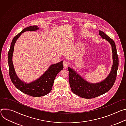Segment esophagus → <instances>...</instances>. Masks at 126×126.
I'll list each match as a JSON object with an SVG mask.
<instances>
[{
  "label": "esophagus",
  "mask_w": 126,
  "mask_h": 126,
  "mask_svg": "<svg viewBox=\"0 0 126 126\" xmlns=\"http://www.w3.org/2000/svg\"><path fill=\"white\" fill-rule=\"evenodd\" d=\"M63 65L64 68H66L67 67V65H68L67 62H66V61H63Z\"/></svg>",
  "instance_id": "34e87169"
}]
</instances>
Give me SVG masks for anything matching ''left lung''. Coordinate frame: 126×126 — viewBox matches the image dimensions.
Here are the masks:
<instances>
[{
	"label": "left lung",
	"mask_w": 126,
	"mask_h": 126,
	"mask_svg": "<svg viewBox=\"0 0 126 126\" xmlns=\"http://www.w3.org/2000/svg\"><path fill=\"white\" fill-rule=\"evenodd\" d=\"M99 34L102 38L107 40L111 46L113 64L108 76L101 82L92 83L83 79L73 69L68 67L69 82L71 90L75 94L82 98H94L107 93L113 87L116 79L119 58L115 43L104 32L100 31Z\"/></svg>",
	"instance_id": "left-lung-1"
}]
</instances>
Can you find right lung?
I'll return each instance as SVG.
<instances>
[{
  "label": "right lung",
  "mask_w": 126,
  "mask_h": 126,
  "mask_svg": "<svg viewBox=\"0 0 126 126\" xmlns=\"http://www.w3.org/2000/svg\"><path fill=\"white\" fill-rule=\"evenodd\" d=\"M38 30L39 27L36 25L25 28L13 38L8 52L9 74L12 82L17 89L22 93L34 97L42 96L48 94L52 89L54 79L58 74L63 68V61L55 64H52L50 65L46 72L40 77L30 83H26L22 81L17 76L12 63V56L15 45L22 33L26 31L33 32Z\"/></svg>",
  "instance_id": "add662e5"
}]
</instances>
